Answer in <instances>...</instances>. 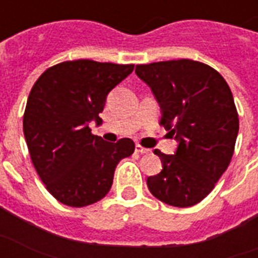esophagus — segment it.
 Wrapping results in <instances>:
<instances>
[{"mask_svg": "<svg viewBox=\"0 0 258 258\" xmlns=\"http://www.w3.org/2000/svg\"><path fill=\"white\" fill-rule=\"evenodd\" d=\"M135 150H136V152H139V154H148V152H150V150H148V148L142 147L140 144H136Z\"/></svg>", "mask_w": 258, "mask_h": 258, "instance_id": "34e87169", "label": "esophagus"}]
</instances>
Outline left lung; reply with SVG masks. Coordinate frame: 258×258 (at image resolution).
<instances>
[{"label": "left lung", "mask_w": 258, "mask_h": 258, "mask_svg": "<svg viewBox=\"0 0 258 258\" xmlns=\"http://www.w3.org/2000/svg\"><path fill=\"white\" fill-rule=\"evenodd\" d=\"M137 77L161 106V125L174 136V155L159 150L162 170L147 178L165 204L188 208L206 198L234 154L239 118L232 92L210 66L189 59L137 64Z\"/></svg>", "instance_id": "8db88e82"}]
</instances>
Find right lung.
Segmentation results:
<instances>
[{
	"label": "right lung",
	"instance_id": "1",
	"mask_svg": "<svg viewBox=\"0 0 258 258\" xmlns=\"http://www.w3.org/2000/svg\"><path fill=\"white\" fill-rule=\"evenodd\" d=\"M135 69L81 59L45 70L27 99L23 132L30 157L46 189L61 204L82 208L112 185L118 162L135 151L131 139L104 142L92 135L107 95Z\"/></svg>",
	"mask_w": 258,
	"mask_h": 258
}]
</instances>
